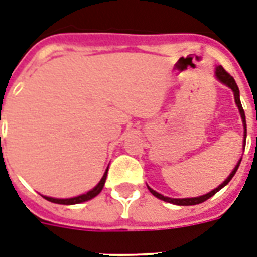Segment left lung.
Listing matches in <instances>:
<instances>
[{
    "mask_svg": "<svg viewBox=\"0 0 257 257\" xmlns=\"http://www.w3.org/2000/svg\"><path fill=\"white\" fill-rule=\"evenodd\" d=\"M215 76L218 78V81H221L224 85H226L228 87H230V89L233 90V93H234V101H236V105H237L238 110H240V114H241V118H242V122H244V147H245V140H246V121H245V113H244V109H242L241 106V101H240V91H238V87L237 85H236V82H234V79H233V76L229 74L228 71H225V68L222 67V66H218V67L215 68ZM240 163H241V160H238L237 166L234 167V170L232 171V174L225 179L224 183H221L217 189H214L213 191H210V193L205 194V195H201V197H197V198H183V199H176V198H168V197H164V195H162V194L156 193L155 190H152L151 187H148V190H150L151 193H152V195H155L156 198L162 199V201H166V202H170V203H174V205H179V206H190V205H198V203H202L205 202L206 199H209L210 197H213L215 193H218L224 186H226L230 182V179H232L233 176H234V174H236V171H237L238 166H240Z\"/></svg>",
    "mask_w": 257,
    "mask_h": 257,
    "instance_id": "8db88e82",
    "label": "left lung"
}]
</instances>
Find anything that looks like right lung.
<instances>
[{
	"label": "right lung",
	"mask_w": 257,
	"mask_h": 257,
	"mask_svg": "<svg viewBox=\"0 0 257 257\" xmlns=\"http://www.w3.org/2000/svg\"><path fill=\"white\" fill-rule=\"evenodd\" d=\"M1 139V137H0ZM106 175H107V170L106 172L103 174L102 179L99 181L93 190H90L89 193L82 194L79 197H75V198H68V199H58V198H51V197H44L47 201H50V202L54 203H60V205H75V203H81V202H86V201H89V199L94 198V197H97L98 194L101 193L103 189V185H105V181H106Z\"/></svg>",
	"instance_id": "add662e5"
}]
</instances>
